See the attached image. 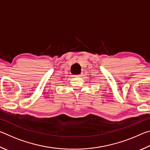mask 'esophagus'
<instances>
[{"instance_id":"esophagus-1","label":"esophagus","mask_w":150,"mask_h":150,"mask_svg":"<svg viewBox=\"0 0 150 150\" xmlns=\"http://www.w3.org/2000/svg\"><path fill=\"white\" fill-rule=\"evenodd\" d=\"M82 75V74H79V75H76V76H77V77H81V76Z\"/></svg>"}]
</instances>
